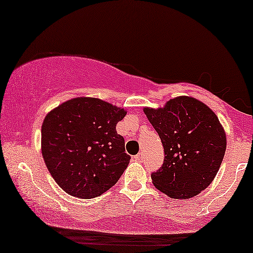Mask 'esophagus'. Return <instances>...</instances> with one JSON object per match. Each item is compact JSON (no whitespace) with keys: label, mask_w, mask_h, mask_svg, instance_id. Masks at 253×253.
I'll return each mask as SVG.
<instances>
[{"label":"esophagus","mask_w":253,"mask_h":253,"mask_svg":"<svg viewBox=\"0 0 253 253\" xmlns=\"http://www.w3.org/2000/svg\"><path fill=\"white\" fill-rule=\"evenodd\" d=\"M134 158H135V161H138V162H143V159H144V155H143V152H139L138 155L134 156Z\"/></svg>","instance_id":"obj_1"}]
</instances>
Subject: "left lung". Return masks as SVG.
Instances as JSON below:
<instances>
[{
    "label": "left lung",
    "mask_w": 253,
    "mask_h": 253,
    "mask_svg": "<svg viewBox=\"0 0 253 253\" xmlns=\"http://www.w3.org/2000/svg\"><path fill=\"white\" fill-rule=\"evenodd\" d=\"M164 147L153 184L171 199H190L213 182L226 151V134L210 107L194 97L172 98L163 108H144Z\"/></svg>",
    "instance_id": "obj_1"
}]
</instances>
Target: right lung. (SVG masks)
<instances>
[{"label":"right lung","mask_w":253,"mask_h":253,"mask_svg":"<svg viewBox=\"0 0 253 253\" xmlns=\"http://www.w3.org/2000/svg\"><path fill=\"white\" fill-rule=\"evenodd\" d=\"M124 108L94 97H76L51 110L42 126V152L51 176L69 195L100 196L126 170L130 156L117 124Z\"/></svg>","instance_id":"add662e5"}]
</instances>
